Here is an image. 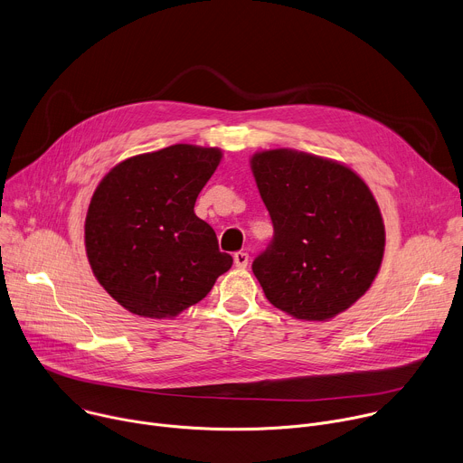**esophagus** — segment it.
Wrapping results in <instances>:
<instances>
[{
	"label": "esophagus",
	"mask_w": 463,
	"mask_h": 463,
	"mask_svg": "<svg viewBox=\"0 0 463 463\" xmlns=\"http://www.w3.org/2000/svg\"><path fill=\"white\" fill-rule=\"evenodd\" d=\"M247 263H249V254H247L245 250H238V252H234V266H236V268L245 269V268H247Z\"/></svg>",
	"instance_id": "34e87169"
}]
</instances>
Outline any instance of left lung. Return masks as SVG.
Segmentation results:
<instances>
[{
    "mask_svg": "<svg viewBox=\"0 0 463 463\" xmlns=\"http://www.w3.org/2000/svg\"><path fill=\"white\" fill-rule=\"evenodd\" d=\"M250 172L275 227L252 261L268 300L306 322L352 307L373 284L384 223L368 184L350 166L293 148L250 156Z\"/></svg>",
    "mask_w": 463,
    "mask_h": 463,
    "instance_id": "8db88e82",
    "label": "left lung"
}]
</instances>
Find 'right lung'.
<instances>
[{
	"label": "right lung",
	"instance_id": "right-lung-1",
	"mask_svg": "<svg viewBox=\"0 0 463 463\" xmlns=\"http://www.w3.org/2000/svg\"><path fill=\"white\" fill-rule=\"evenodd\" d=\"M222 157L220 148L172 145L120 161L97 184L84 223L88 261L129 313L174 318L231 269L213 227L194 214Z\"/></svg>",
	"mask_w": 463,
	"mask_h": 463
}]
</instances>
